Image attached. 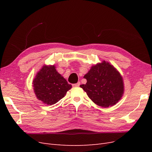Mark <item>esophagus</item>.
<instances>
[{
  "label": "esophagus",
  "mask_w": 152,
  "mask_h": 152,
  "mask_svg": "<svg viewBox=\"0 0 152 152\" xmlns=\"http://www.w3.org/2000/svg\"><path fill=\"white\" fill-rule=\"evenodd\" d=\"M80 85V82H78L77 83H76V84H72V86H73V87H79Z\"/></svg>",
  "instance_id": "esophagus-1"
}]
</instances>
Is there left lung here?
I'll return each mask as SVG.
<instances>
[{
	"label": "left lung",
	"instance_id": "obj_1",
	"mask_svg": "<svg viewBox=\"0 0 152 152\" xmlns=\"http://www.w3.org/2000/svg\"><path fill=\"white\" fill-rule=\"evenodd\" d=\"M86 84L80 87L93 102L103 108L115 104L124 93L123 80L120 73L105 61L91 67L84 77Z\"/></svg>",
	"mask_w": 152,
	"mask_h": 152
}]
</instances>
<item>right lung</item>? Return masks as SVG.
<instances>
[{
  "label": "right lung",
  "mask_w": 152,
  "mask_h": 152,
  "mask_svg": "<svg viewBox=\"0 0 152 152\" xmlns=\"http://www.w3.org/2000/svg\"><path fill=\"white\" fill-rule=\"evenodd\" d=\"M33 86L37 98L50 105L65 97L72 88V85L58 73L54 65L42 67L34 79Z\"/></svg>",
  "instance_id": "obj_1"
}]
</instances>
